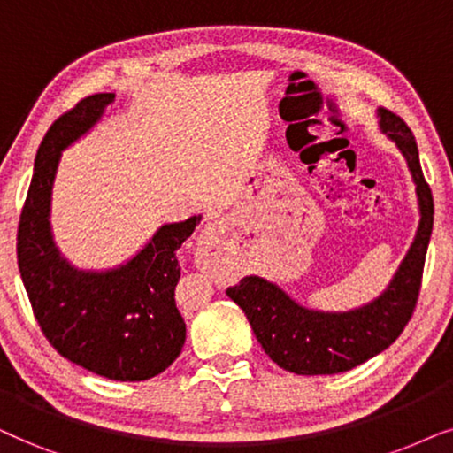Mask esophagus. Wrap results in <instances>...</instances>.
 Wrapping results in <instances>:
<instances>
[{"label": "esophagus", "instance_id": "34e87169", "mask_svg": "<svg viewBox=\"0 0 453 453\" xmlns=\"http://www.w3.org/2000/svg\"><path fill=\"white\" fill-rule=\"evenodd\" d=\"M226 230H227V226H226V221H223V219L211 221V223H207V227H204V230H203V240L207 244L209 242H217L221 234H226Z\"/></svg>", "mask_w": 453, "mask_h": 453}]
</instances>
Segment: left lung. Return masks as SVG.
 <instances>
[{
  "mask_svg": "<svg viewBox=\"0 0 453 453\" xmlns=\"http://www.w3.org/2000/svg\"><path fill=\"white\" fill-rule=\"evenodd\" d=\"M377 116L381 130L406 159L420 209L414 242L388 289L360 309L323 312L300 306L281 288L258 275L227 288V296L244 311L269 358L296 375H335L377 357L400 337L418 300L433 232V195L420 170L412 130L389 110H379Z\"/></svg>",
  "mask_w": 453,
  "mask_h": 453,
  "instance_id": "8db88e82",
  "label": "left lung"
}]
</instances>
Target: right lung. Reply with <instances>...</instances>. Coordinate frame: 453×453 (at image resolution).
<instances>
[{"mask_svg":"<svg viewBox=\"0 0 453 453\" xmlns=\"http://www.w3.org/2000/svg\"><path fill=\"white\" fill-rule=\"evenodd\" d=\"M113 99V93L90 95L47 130L18 226V269L41 331L64 358L113 381H144L182 352L186 323L173 298L178 249L201 215L165 223L136 257L107 271L65 261L50 223L62 150L87 134Z\"/></svg>","mask_w":453,"mask_h":453,"instance_id":"right-lung-1","label":"right lung"}]
</instances>
